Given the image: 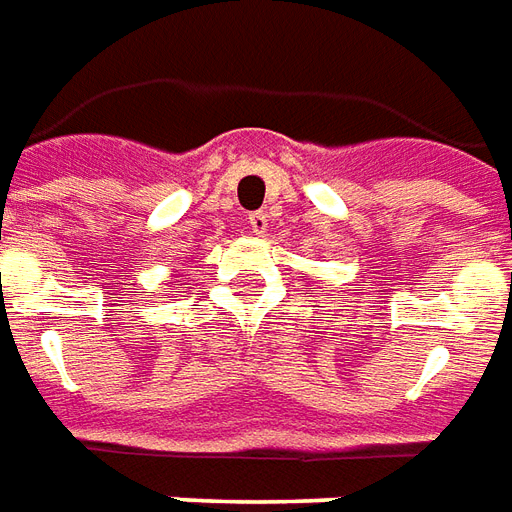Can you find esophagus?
Wrapping results in <instances>:
<instances>
[{
    "label": "esophagus",
    "instance_id": "obj_1",
    "mask_svg": "<svg viewBox=\"0 0 512 512\" xmlns=\"http://www.w3.org/2000/svg\"><path fill=\"white\" fill-rule=\"evenodd\" d=\"M249 227H252V233H266L268 214H263V211H255V214H249Z\"/></svg>",
    "mask_w": 512,
    "mask_h": 512
}]
</instances>
